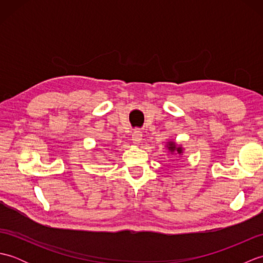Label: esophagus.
<instances>
[{
    "label": "esophagus",
    "mask_w": 263,
    "mask_h": 263,
    "mask_svg": "<svg viewBox=\"0 0 263 263\" xmlns=\"http://www.w3.org/2000/svg\"><path fill=\"white\" fill-rule=\"evenodd\" d=\"M132 141L133 143H140L142 141V132L139 130V128H137V130L133 131L132 133Z\"/></svg>",
    "instance_id": "1"
}]
</instances>
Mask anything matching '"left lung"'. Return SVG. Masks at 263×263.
Segmentation results:
<instances>
[{
    "label": "left lung",
    "mask_w": 263,
    "mask_h": 263,
    "mask_svg": "<svg viewBox=\"0 0 263 263\" xmlns=\"http://www.w3.org/2000/svg\"><path fill=\"white\" fill-rule=\"evenodd\" d=\"M166 148L168 149V152L172 154H177V155H182L183 154V148L182 146H177V144L174 141H168L166 144Z\"/></svg>",
    "instance_id": "left-lung-1"
}]
</instances>
